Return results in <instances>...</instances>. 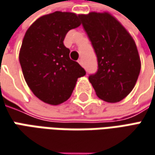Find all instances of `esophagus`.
<instances>
[{"mask_svg":"<svg viewBox=\"0 0 155 155\" xmlns=\"http://www.w3.org/2000/svg\"><path fill=\"white\" fill-rule=\"evenodd\" d=\"M78 62L81 65V66H83V65H84V62H83V60H82V59H79V60H78Z\"/></svg>","mask_w":155,"mask_h":155,"instance_id":"obj_1","label":"esophagus"}]
</instances>
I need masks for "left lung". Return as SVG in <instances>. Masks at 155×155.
Listing matches in <instances>:
<instances>
[{
    "instance_id": "1",
    "label": "left lung",
    "mask_w": 155,
    "mask_h": 155,
    "mask_svg": "<svg viewBox=\"0 0 155 155\" xmlns=\"http://www.w3.org/2000/svg\"><path fill=\"white\" fill-rule=\"evenodd\" d=\"M80 19L96 54L97 72L88 80L100 99L107 102L123 100L134 88L140 60L134 39L108 13L91 12Z\"/></svg>"
}]
</instances>
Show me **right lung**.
<instances>
[{"label": "right lung", "instance_id": "obj_1", "mask_svg": "<svg viewBox=\"0 0 155 155\" xmlns=\"http://www.w3.org/2000/svg\"><path fill=\"white\" fill-rule=\"evenodd\" d=\"M81 25L80 15L56 11L40 17L27 30L19 60L24 78L34 94L58 105L70 97L85 69L69 58L63 43L67 33Z\"/></svg>", "mask_w": 155, "mask_h": 155}]
</instances>
